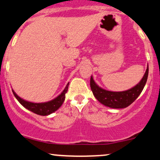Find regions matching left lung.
<instances>
[{
	"mask_svg": "<svg viewBox=\"0 0 160 160\" xmlns=\"http://www.w3.org/2000/svg\"><path fill=\"white\" fill-rule=\"evenodd\" d=\"M148 66L141 81L132 89L122 92H112L102 89L95 83L92 76L90 79V87L95 98L100 103L111 108H125L129 106L144 89L148 77Z\"/></svg>",
	"mask_w": 160,
	"mask_h": 160,
	"instance_id": "obj_1",
	"label": "left lung"
}]
</instances>
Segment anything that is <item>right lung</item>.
Instances as JSON below:
<instances>
[{
	"instance_id": "right-lung-1",
	"label": "right lung",
	"mask_w": 160,
	"mask_h": 160,
	"mask_svg": "<svg viewBox=\"0 0 160 160\" xmlns=\"http://www.w3.org/2000/svg\"><path fill=\"white\" fill-rule=\"evenodd\" d=\"M68 85L69 82L67 84L65 89L62 91L61 94L58 95L56 98L52 99L49 102H43V103H34V102H28V101L24 100V99L20 98L19 96H18L13 90H12V93H13L16 98L19 101V103L28 111H31L33 113L38 115L47 116L52 113L53 112L56 111L63 104L64 101L65 99V93L67 92L68 89Z\"/></svg>"
}]
</instances>
